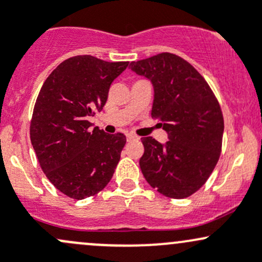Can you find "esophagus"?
I'll use <instances>...</instances> for the list:
<instances>
[{
    "label": "esophagus",
    "instance_id": "obj_1",
    "mask_svg": "<svg viewBox=\"0 0 262 262\" xmlns=\"http://www.w3.org/2000/svg\"><path fill=\"white\" fill-rule=\"evenodd\" d=\"M135 140H139V136L134 134H127V141H135Z\"/></svg>",
    "mask_w": 262,
    "mask_h": 262
}]
</instances>
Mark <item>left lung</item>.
Instances as JSON below:
<instances>
[{
	"mask_svg": "<svg viewBox=\"0 0 262 262\" xmlns=\"http://www.w3.org/2000/svg\"><path fill=\"white\" fill-rule=\"evenodd\" d=\"M132 71L151 80V116L168 141L142 137L140 167L146 181L171 199H185L207 181L220 159L224 116L217 98L198 70L180 56L162 52L131 62Z\"/></svg>",
	"mask_w": 262,
	"mask_h": 262,
	"instance_id": "left-lung-1",
	"label": "left lung"
}]
</instances>
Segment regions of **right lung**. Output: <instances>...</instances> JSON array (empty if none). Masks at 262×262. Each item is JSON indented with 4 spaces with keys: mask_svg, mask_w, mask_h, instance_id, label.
<instances>
[{
    "mask_svg": "<svg viewBox=\"0 0 262 262\" xmlns=\"http://www.w3.org/2000/svg\"><path fill=\"white\" fill-rule=\"evenodd\" d=\"M127 66L75 56L58 64L41 87L31 119V143L45 175L69 198L96 195L114 176L126 136L90 130L87 119L102 110L112 81Z\"/></svg>",
    "mask_w": 262,
    "mask_h": 262,
    "instance_id": "right-lung-1",
    "label": "right lung"
}]
</instances>
